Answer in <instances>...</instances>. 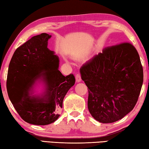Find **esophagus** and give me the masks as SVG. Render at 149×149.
<instances>
[{"label": "esophagus", "mask_w": 149, "mask_h": 149, "mask_svg": "<svg viewBox=\"0 0 149 149\" xmlns=\"http://www.w3.org/2000/svg\"><path fill=\"white\" fill-rule=\"evenodd\" d=\"M75 80H76L77 83H79V82L81 81V77L79 74H77L75 75Z\"/></svg>", "instance_id": "esophagus-1"}]
</instances>
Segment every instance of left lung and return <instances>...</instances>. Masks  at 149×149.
Returning <instances> with one entry per match:
<instances>
[{"label": "left lung", "mask_w": 149, "mask_h": 149, "mask_svg": "<svg viewBox=\"0 0 149 149\" xmlns=\"http://www.w3.org/2000/svg\"><path fill=\"white\" fill-rule=\"evenodd\" d=\"M88 88V110L99 122L113 123L131 111L143 81L140 56L125 42L108 47L80 68Z\"/></svg>", "instance_id": "left-lung-1"}]
</instances>
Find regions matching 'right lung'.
<instances>
[{"instance_id": "right-lung-1", "label": "right lung", "mask_w": 149, "mask_h": 149, "mask_svg": "<svg viewBox=\"0 0 149 149\" xmlns=\"http://www.w3.org/2000/svg\"><path fill=\"white\" fill-rule=\"evenodd\" d=\"M50 38L47 33L32 37L15 50L9 65V99L21 118L33 125H48L59 118L64 97L75 82L74 75L65 77L59 70L58 56L47 48ZM38 80L45 86L41 96L31 91Z\"/></svg>"}]
</instances>
